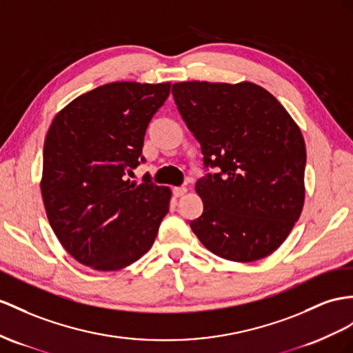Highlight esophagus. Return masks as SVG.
Returning a JSON list of instances; mask_svg holds the SVG:
<instances>
[{
  "instance_id": "esophagus-1",
  "label": "esophagus",
  "mask_w": 353,
  "mask_h": 353,
  "mask_svg": "<svg viewBox=\"0 0 353 353\" xmlns=\"http://www.w3.org/2000/svg\"><path fill=\"white\" fill-rule=\"evenodd\" d=\"M186 192H188V189H186L185 186H180V188H174V189H173V195H174L176 198L183 196Z\"/></svg>"
}]
</instances>
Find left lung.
Instances as JSON below:
<instances>
[{
    "instance_id": "left-lung-1",
    "label": "left lung",
    "mask_w": 353,
    "mask_h": 353,
    "mask_svg": "<svg viewBox=\"0 0 353 353\" xmlns=\"http://www.w3.org/2000/svg\"><path fill=\"white\" fill-rule=\"evenodd\" d=\"M174 101L201 144L195 191L204 210L191 228L223 259L252 263L282 245L304 205L305 143L300 126L267 89L252 82H179Z\"/></svg>"
}]
</instances>
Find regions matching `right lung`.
<instances>
[{
  "mask_svg": "<svg viewBox=\"0 0 353 353\" xmlns=\"http://www.w3.org/2000/svg\"><path fill=\"white\" fill-rule=\"evenodd\" d=\"M171 83L113 82L57 113L43 149L41 196L50 227L77 263L116 271L152 248L171 189L128 176Z\"/></svg>",
  "mask_w": 353,
  "mask_h": 353,
  "instance_id": "add662e5",
  "label": "right lung"
}]
</instances>
